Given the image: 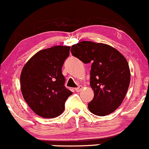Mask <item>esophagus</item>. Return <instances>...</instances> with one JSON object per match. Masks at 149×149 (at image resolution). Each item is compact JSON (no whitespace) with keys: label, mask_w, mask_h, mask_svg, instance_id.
<instances>
[{"label":"esophagus","mask_w":149,"mask_h":149,"mask_svg":"<svg viewBox=\"0 0 149 149\" xmlns=\"http://www.w3.org/2000/svg\"><path fill=\"white\" fill-rule=\"evenodd\" d=\"M82 86H79V87H76V88H75V91L76 92H77V93H79V92H80L81 90H82Z\"/></svg>","instance_id":"1"}]
</instances>
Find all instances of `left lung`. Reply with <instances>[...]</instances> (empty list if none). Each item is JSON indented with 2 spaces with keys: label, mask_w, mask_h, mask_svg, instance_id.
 Listing matches in <instances>:
<instances>
[{
  "label": "left lung",
  "mask_w": 149,
  "mask_h": 149,
  "mask_svg": "<svg viewBox=\"0 0 149 149\" xmlns=\"http://www.w3.org/2000/svg\"><path fill=\"white\" fill-rule=\"evenodd\" d=\"M72 54L83 63H92L90 87L94 97L88 109L98 116L114 112L123 101L131 80L126 59L113 47L83 41L72 46Z\"/></svg>",
  "instance_id": "left-lung-1"
}]
</instances>
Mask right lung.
Instances as JSON below:
<instances>
[{"label":"right lung","mask_w":149,"mask_h":149,"mask_svg":"<svg viewBox=\"0 0 149 149\" xmlns=\"http://www.w3.org/2000/svg\"><path fill=\"white\" fill-rule=\"evenodd\" d=\"M70 47L55 46L35 54L21 71V90L31 110L44 118L60 116L64 103L72 94L64 86L62 73Z\"/></svg>","instance_id":"right-lung-1"}]
</instances>
